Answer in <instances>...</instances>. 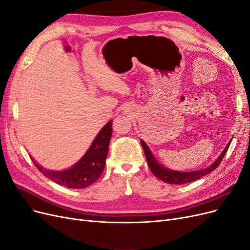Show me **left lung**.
<instances>
[{"instance_id":"left-lung-1","label":"left lung","mask_w":250,"mask_h":250,"mask_svg":"<svg viewBox=\"0 0 250 250\" xmlns=\"http://www.w3.org/2000/svg\"><path fill=\"white\" fill-rule=\"evenodd\" d=\"M230 142H231V140L229 142L228 145H226V147L223 149L222 153L219 155V157L209 166V167H207V168L201 169V170H197V171L180 172V171L171 170V169L164 167L163 165H161L156 161V158L154 157L152 152H151L149 147L146 145V143L143 140H141L142 147L144 149V152H145L146 160H147V163H148V166H149L151 172H152L158 179H161V180L165 181V183L170 184V185H184L187 183H192V181L197 180L200 177H202L204 175H208V173L213 172L222 162L223 157L225 156L226 152H228V149L230 145Z\"/></svg>"}]
</instances>
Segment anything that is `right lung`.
I'll list each match as a JSON object with an SVG mask.
<instances>
[{
    "mask_svg": "<svg viewBox=\"0 0 250 250\" xmlns=\"http://www.w3.org/2000/svg\"><path fill=\"white\" fill-rule=\"evenodd\" d=\"M112 121L105 125L96 135L92 145L80 160L71 168L62 171L48 170L37 164L31 157L34 165L44 176L54 183L70 188H83L90 185L101 176L105 167L109 142L112 132Z\"/></svg>",
    "mask_w": 250,
    "mask_h": 250,
    "instance_id": "add662e5",
    "label": "right lung"
}]
</instances>
